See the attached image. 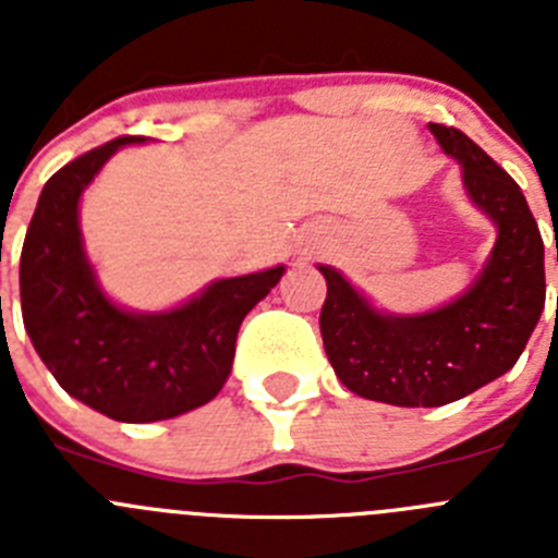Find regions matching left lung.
<instances>
[{"label":"left lung","mask_w":558,"mask_h":558,"mask_svg":"<svg viewBox=\"0 0 558 558\" xmlns=\"http://www.w3.org/2000/svg\"><path fill=\"white\" fill-rule=\"evenodd\" d=\"M427 128L497 231L470 288L436 310L397 315L374 307L338 268L318 265L327 279L322 338L335 374L357 397L399 408L447 405L502 377L545 310V245L517 181L458 128Z\"/></svg>","instance_id":"8db88e82"}]
</instances>
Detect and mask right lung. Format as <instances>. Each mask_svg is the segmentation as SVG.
<instances>
[{"label":"right lung","mask_w":558,"mask_h":558,"mask_svg":"<svg viewBox=\"0 0 558 558\" xmlns=\"http://www.w3.org/2000/svg\"><path fill=\"white\" fill-rule=\"evenodd\" d=\"M145 142L122 136L61 167L44 184L19 265L24 329L44 366L69 397L131 425L181 416L218 397L240 324L284 276L276 265L215 279L159 313L113 302L88 263L81 198L113 153Z\"/></svg>","instance_id":"add662e5"}]
</instances>
